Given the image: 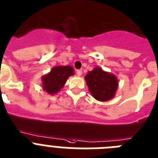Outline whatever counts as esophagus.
<instances>
[{"label": "esophagus", "instance_id": "1", "mask_svg": "<svg viewBox=\"0 0 158 158\" xmlns=\"http://www.w3.org/2000/svg\"><path fill=\"white\" fill-rule=\"evenodd\" d=\"M82 73H83V71H82L81 69H80V70H77L76 71V74L78 76H80V75H82Z\"/></svg>", "mask_w": 158, "mask_h": 158}]
</instances>
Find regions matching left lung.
Segmentation results:
<instances>
[{"mask_svg":"<svg viewBox=\"0 0 158 158\" xmlns=\"http://www.w3.org/2000/svg\"><path fill=\"white\" fill-rule=\"evenodd\" d=\"M89 91L99 101H108L112 99L118 87L116 77L112 73L106 72L100 67H95L85 76Z\"/></svg>","mask_w":158,"mask_h":158,"instance_id":"obj_1","label":"left lung"}]
</instances>
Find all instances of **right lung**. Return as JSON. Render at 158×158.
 I'll list each match as a JSON object with an SVG mask.
<instances>
[{"label": "right lung", "instance_id": "right-lung-1", "mask_svg": "<svg viewBox=\"0 0 158 158\" xmlns=\"http://www.w3.org/2000/svg\"><path fill=\"white\" fill-rule=\"evenodd\" d=\"M74 74V69L71 66L53 67L50 72L42 77V88L50 95L57 93L63 88L69 76Z\"/></svg>", "mask_w": 158, "mask_h": 158}]
</instances>
